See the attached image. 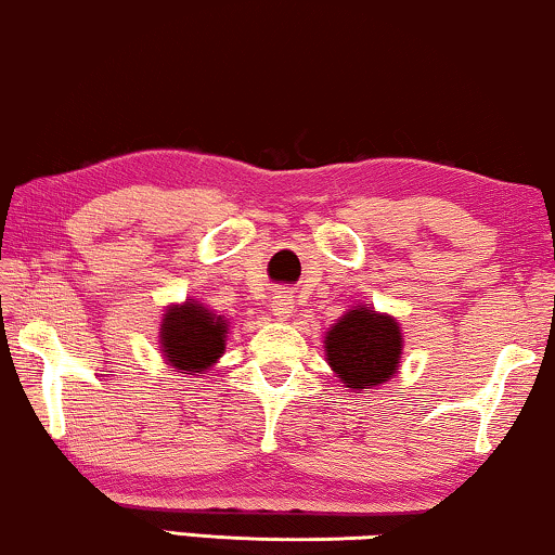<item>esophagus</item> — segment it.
Wrapping results in <instances>:
<instances>
[{"label":"esophagus","instance_id":"obj_1","mask_svg":"<svg viewBox=\"0 0 555 555\" xmlns=\"http://www.w3.org/2000/svg\"><path fill=\"white\" fill-rule=\"evenodd\" d=\"M272 313L278 318H287L293 313V298L287 293H275L272 295Z\"/></svg>","mask_w":555,"mask_h":555}]
</instances>
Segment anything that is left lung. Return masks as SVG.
<instances>
[{"instance_id":"8db88e82","label":"left lung","mask_w":555,"mask_h":555,"mask_svg":"<svg viewBox=\"0 0 555 555\" xmlns=\"http://www.w3.org/2000/svg\"><path fill=\"white\" fill-rule=\"evenodd\" d=\"M331 369L348 389H371L397 374L401 333L393 318L369 308H356L325 336Z\"/></svg>"}]
</instances>
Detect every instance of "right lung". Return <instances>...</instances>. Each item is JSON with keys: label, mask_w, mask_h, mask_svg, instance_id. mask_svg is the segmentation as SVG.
Instances as JSON below:
<instances>
[{"label": "right lung", "mask_w": 555, "mask_h": 555, "mask_svg": "<svg viewBox=\"0 0 555 555\" xmlns=\"http://www.w3.org/2000/svg\"><path fill=\"white\" fill-rule=\"evenodd\" d=\"M227 321L199 302L169 308L162 323V351L179 374H199L224 353Z\"/></svg>", "instance_id": "add662e5"}]
</instances>
